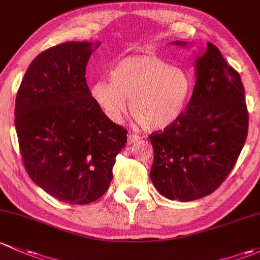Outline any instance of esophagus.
<instances>
[{"label": "esophagus", "mask_w": 260, "mask_h": 260, "mask_svg": "<svg viewBox=\"0 0 260 260\" xmlns=\"http://www.w3.org/2000/svg\"><path fill=\"white\" fill-rule=\"evenodd\" d=\"M138 140H140V138H139L138 135H134V134H129V135H127V144H129V145L136 143Z\"/></svg>", "instance_id": "obj_1"}]
</instances>
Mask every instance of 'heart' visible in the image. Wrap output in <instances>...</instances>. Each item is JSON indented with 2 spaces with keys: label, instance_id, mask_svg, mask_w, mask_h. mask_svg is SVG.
Listing matches in <instances>:
<instances>
[{
  "label": "heart",
  "instance_id": "b5f03b06",
  "mask_svg": "<svg viewBox=\"0 0 260 260\" xmlns=\"http://www.w3.org/2000/svg\"><path fill=\"white\" fill-rule=\"evenodd\" d=\"M192 90V80L183 69L170 68L152 55L122 58L111 70V80H98L91 98L112 122L122 121L126 111L149 131L165 129L183 114Z\"/></svg>",
  "mask_w": 260,
  "mask_h": 260
}]
</instances>
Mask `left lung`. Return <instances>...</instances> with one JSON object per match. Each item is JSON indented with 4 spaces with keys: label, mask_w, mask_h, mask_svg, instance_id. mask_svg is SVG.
<instances>
[{
    "label": "left lung",
    "mask_w": 260,
    "mask_h": 260,
    "mask_svg": "<svg viewBox=\"0 0 260 260\" xmlns=\"http://www.w3.org/2000/svg\"><path fill=\"white\" fill-rule=\"evenodd\" d=\"M186 46V42L174 41ZM197 82L185 111L149 136L154 148L150 179L170 200L211 194L234 168L248 135V110L239 74L208 42L195 61Z\"/></svg>",
    "instance_id": "obj_1"
}]
</instances>
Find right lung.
Here are the masks:
<instances>
[{
  "mask_svg": "<svg viewBox=\"0 0 260 260\" xmlns=\"http://www.w3.org/2000/svg\"><path fill=\"white\" fill-rule=\"evenodd\" d=\"M99 46L70 41L41 52L16 96L15 126L25 169L40 188L68 204H89L105 194L127 139L87 86V61Z\"/></svg>",
  "mask_w": 260,
  "mask_h": 260,
  "instance_id": "add662e5",
  "label": "right lung"
}]
</instances>
